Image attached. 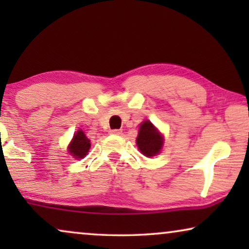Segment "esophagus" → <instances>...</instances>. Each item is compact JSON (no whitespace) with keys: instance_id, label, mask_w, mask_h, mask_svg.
I'll return each instance as SVG.
<instances>
[{"instance_id":"1","label":"esophagus","mask_w":249,"mask_h":249,"mask_svg":"<svg viewBox=\"0 0 249 249\" xmlns=\"http://www.w3.org/2000/svg\"><path fill=\"white\" fill-rule=\"evenodd\" d=\"M111 132L113 135H121L122 134V130H121V129H114V130H112Z\"/></svg>"}]
</instances>
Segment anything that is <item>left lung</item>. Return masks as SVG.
I'll list each match as a JSON object with an SVG mask.
<instances>
[{
  "label": "left lung",
  "instance_id": "8db88e82",
  "mask_svg": "<svg viewBox=\"0 0 249 249\" xmlns=\"http://www.w3.org/2000/svg\"><path fill=\"white\" fill-rule=\"evenodd\" d=\"M137 146L141 152L146 156H154L159 154L163 145V138L160 132L156 130L151 122L146 120L139 128Z\"/></svg>",
  "mask_w": 249,
  "mask_h": 249
}]
</instances>
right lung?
Instances as JSON below:
<instances>
[{"mask_svg":"<svg viewBox=\"0 0 249 249\" xmlns=\"http://www.w3.org/2000/svg\"><path fill=\"white\" fill-rule=\"evenodd\" d=\"M89 147V139L85 136L83 130H79L73 136L72 142H71V144L69 146V153L76 159H83L86 156Z\"/></svg>","mask_w":249,"mask_h":249,"instance_id":"add662e5","label":"right lung"}]
</instances>
